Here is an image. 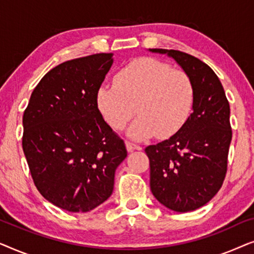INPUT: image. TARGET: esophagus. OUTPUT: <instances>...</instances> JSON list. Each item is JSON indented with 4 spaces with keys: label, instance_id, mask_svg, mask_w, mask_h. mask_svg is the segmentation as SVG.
<instances>
[{
    "label": "esophagus",
    "instance_id": "1",
    "mask_svg": "<svg viewBox=\"0 0 254 254\" xmlns=\"http://www.w3.org/2000/svg\"><path fill=\"white\" fill-rule=\"evenodd\" d=\"M126 148H127V150H128V151L140 150V149H141L140 145L135 144V143H133V142H130V141H126Z\"/></svg>",
    "mask_w": 254,
    "mask_h": 254
}]
</instances>
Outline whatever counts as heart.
<instances>
[{
    "instance_id": "b5f03b06",
    "label": "heart",
    "mask_w": 254,
    "mask_h": 254,
    "mask_svg": "<svg viewBox=\"0 0 254 254\" xmlns=\"http://www.w3.org/2000/svg\"><path fill=\"white\" fill-rule=\"evenodd\" d=\"M195 90L184 70L154 58H138L121 68L116 84L100 86L97 106L113 129L121 130L135 114L130 137L142 140L157 133L176 134L192 113Z\"/></svg>"
}]
</instances>
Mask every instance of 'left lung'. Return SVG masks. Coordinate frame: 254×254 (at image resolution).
Masks as SVG:
<instances>
[{
  "instance_id": "left-lung-1",
  "label": "left lung",
  "mask_w": 254,
  "mask_h": 254,
  "mask_svg": "<svg viewBox=\"0 0 254 254\" xmlns=\"http://www.w3.org/2000/svg\"><path fill=\"white\" fill-rule=\"evenodd\" d=\"M150 51L175 59L195 90L186 124L169 140L144 149L150 162V189L169 209L195 210L213 199L224 182L232 137L230 105L217 75L204 62L176 50Z\"/></svg>"
}]
</instances>
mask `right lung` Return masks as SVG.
Here are the masks:
<instances>
[{
	"label": "right lung",
	"mask_w": 254,
	"mask_h": 254,
	"mask_svg": "<svg viewBox=\"0 0 254 254\" xmlns=\"http://www.w3.org/2000/svg\"><path fill=\"white\" fill-rule=\"evenodd\" d=\"M112 55L92 54L51 69L24 111L22 145L34 185L51 203L72 213L109 199L127 156L124 140L97 106Z\"/></svg>",
	"instance_id": "obj_1"
}]
</instances>
